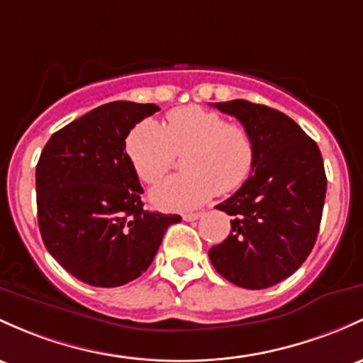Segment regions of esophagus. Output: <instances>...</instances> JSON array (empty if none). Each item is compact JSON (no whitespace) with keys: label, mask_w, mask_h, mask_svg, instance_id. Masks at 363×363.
I'll return each instance as SVG.
<instances>
[{"label":"esophagus","mask_w":363,"mask_h":363,"mask_svg":"<svg viewBox=\"0 0 363 363\" xmlns=\"http://www.w3.org/2000/svg\"><path fill=\"white\" fill-rule=\"evenodd\" d=\"M201 212H196V213H184L182 215V218H184L186 222H193V220H198V218L201 217Z\"/></svg>","instance_id":"1"}]
</instances>
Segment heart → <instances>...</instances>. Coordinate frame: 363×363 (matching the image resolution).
<instances>
[{
	"instance_id": "obj_1",
	"label": "heart",
	"mask_w": 363,
	"mask_h": 363,
	"mask_svg": "<svg viewBox=\"0 0 363 363\" xmlns=\"http://www.w3.org/2000/svg\"><path fill=\"white\" fill-rule=\"evenodd\" d=\"M125 151L145 184L160 182L177 155H186V174L167 179L151 191V201L169 212L196 208L215 193H234L248 181L255 167L250 130L200 106L172 110L167 115V127L151 118L139 122L127 136Z\"/></svg>"
}]
</instances>
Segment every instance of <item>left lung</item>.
<instances>
[{
    "label": "left lung",
    "mask_w": 363,
    "mask_h": 363,
    "mask_svg": "<svg viewBox=\"0 0 363 363\" xmlns=\"http://www.w3.org/2000/svg\"><path fill=\"white\" fill-rule=\"evenodd\" d=\"M213 106L250 130L255 167L217 205L233 220L229 236L210 248V262L240 288H270L296 272L315 245L328 189L324 160L317 143L282 111L246 99Z\"/></svg>",
    "instance_id": "1"
}]
</instances>
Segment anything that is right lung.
<instances>
[{
	"label": "right lung",
	"instance_id": "1",
	"mask_svg": "<svg viewBox=\"0 0 363 363\" xmlns=\"http://www.w3.org/2000/svg\"><path fill=\"white\" fill-rule=\"evenodd\" d=\"M153 103L111 101L70 122L46 143L35 167L38 222L51 257L96 288L145 272L179 215L143 208V188L125 138Z\"/></svg>",
	"mask_w": 363,
	"mask_h": 363
}]
</instances>
